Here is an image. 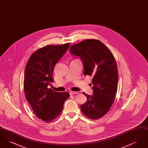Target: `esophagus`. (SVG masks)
Here are the masks:
<instances>
[{
  "label": "esophagus",
  "instance_id": "1",
  "mask_svg": "<svg viewBox=\"0 0 148 148\" xmlns=\"http://www.w3.org/2000/svg\"><path fill=\"white\" fill-rule=\"evenodd\" d=\"M69 94L71 95H74V94H77L78 92H73V91H70L69 92Z\"/></svg>",
  "mask_w": 148,
  "mask_h": 148
}]
</instances>
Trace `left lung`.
<instances>
[{
  "mask_svg": "<svg viewBox=\"0 0 148 148\" xmlns=\"http://www.w3.org/2000/svg\"><path fill=\"white\" fill-rule=\"evenodd\" d=\"M69 50L82 60L84 75L92 77V95L83 92L87 101L80 106L81 111L90 119H98L110 109L117 91L118 73L115 58L103 42L95 39L73 45Z\"/></svg>",
  "mask_w": 148,
  "mask_h": 148,
  "instance_id": "obj_1",
  "label": "left lung"
}]
</instances>
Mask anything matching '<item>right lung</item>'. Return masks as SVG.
Instances as JSON below:
<instances>
[{
  "label": "right lung",
  "mask_w": 148,
  "mask_h": 148,
  "mask_svg": "<svg viewBox=\"0 0 148 148\" xmlns=\"http://www.w3.org/2000/svg\"><path fill=\"white\" fill-rule=\"evenodd\" d=\"M70 46L47 45L31 56L24 72V90L26 99L36 116L45 122L56 119L62 112L68 92H58L49 89L54 81L53 73L58 62Z\"/></svg>",
  "instance_id": "1"
}]
</instances>
